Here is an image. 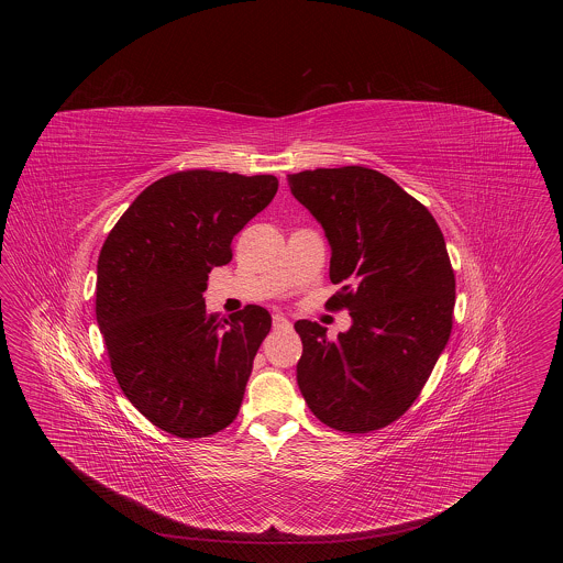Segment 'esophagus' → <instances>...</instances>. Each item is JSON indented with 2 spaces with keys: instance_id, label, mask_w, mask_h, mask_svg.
Masks as SVG:
<instances>
[{
  "instance_id": "esophagus-1",
  "label": "esophagus",
  "mask_w": 563,
  "mask_h": 563,
  "mask_svg": "<svg viewBox=\"0 0 563 563\" xmlns=\"http://www.w3.org/2000/svg\"><path fill=\"white\" fill-rule=\"evenodd\" d=\"M272 327H274V331H289V329H291V322L287 321L285 317H280V314H274Z\"/></svg>"
}]
</instances>
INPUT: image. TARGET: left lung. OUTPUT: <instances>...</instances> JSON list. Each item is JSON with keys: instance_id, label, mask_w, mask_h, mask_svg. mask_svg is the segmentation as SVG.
Returning a JSON list of instances; mask_svg holds the SVG:
<instances>
[{"instance_id": "left-lung-1", "label": "left lung", "mask_w": 563, "mask_h": 563, "mask_svg": "<svg viewBox=\"0 0 563 563\" xmlns=\"http://www.w3.org/2000/svg\"><path fill=\"white\" fill-rule=\"evenodd\" d=\"M289 184L331 244L329 276L342 289L327 306L352 317L338 340L319 322H295L299 390L329 429H384L420 397L452 333L443 232L422 202L367 166L301 170Z\"/></svg>"}]
</instances>
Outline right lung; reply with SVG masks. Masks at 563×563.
<instances>
[{
	"mask_svg": "<svg viewBox=\"0 0 563 563\" xmlns=\"http://www.w3.org/2000/svg\"><path fill=\"white\" fill-rule=\"evenodd\" d=\"M276 189L274 175L179 170L143 189L103 242L95 310L111 372L126 399L175 437H209L239 416L272 319L262 306L217 319L202 294Z\"/></svg>",
	"mask_w": 563,
	"mask_h": 563,
	"instance_id": "right-lung-1",
	"label": "right lung"
}]
</instances>
